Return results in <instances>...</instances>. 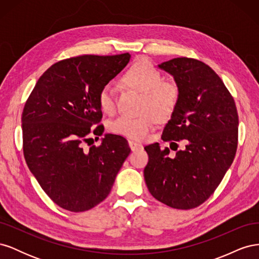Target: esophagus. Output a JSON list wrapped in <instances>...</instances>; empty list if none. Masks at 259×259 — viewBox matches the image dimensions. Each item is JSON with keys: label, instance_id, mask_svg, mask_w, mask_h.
Segmentation results:
<instances>
[{"label": "esophagus", "instance_id": "obj_1", "mask_svg": "<svg viewBox=\"0 0 259 259\" xmlns=\"http://www.w3.org/2000/svg\"><path fill=\"white\" fill-rule=\"evenodd\" d=\"M128 146H130L132 151H136V150H140V149H143V145L142 144L132 142V140H130V142H128Z\"/></svg>", "mask_w": 259, "mask_h": 259}]
</instances>
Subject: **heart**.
Returning <instances> with one entry per match:
<instances>
[{
  "mask_svg": "<svg viewBox=\"0 0 259 259\" xmlns=\"http://www.w3.org/2000/svg\"><path fill=\"white\" fill-rule=\"evenodd\" d=\"M123 82L144 93V114L137 117L120 116L110 125L116 135L135 140L145 139L159 119H167L174 113L179 103L178 85L171 81L162 80L159 69L145 58L135 60L122 75ZM98 104L101 110L113 114L116 110V92L112 84L104 85L98 94Z\"/></svg>",
  "mask_w": 259,
  "mask_h": 259,
  "instance_id": "heart-1",
  "label": "heart"
}]
</instances>
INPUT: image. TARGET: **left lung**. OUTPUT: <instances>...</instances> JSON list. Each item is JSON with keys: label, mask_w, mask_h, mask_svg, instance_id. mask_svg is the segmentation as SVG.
<instances>
[{"label": "left lung", "mask_w": 259, "mask_h": 259, "mask_svg": "<svg viewBox=\"0 0 259 259\" xmlns=\"http://www.w3.org/2000/svg\"><path fill=\"white\" fill-rule=\"evenodd\" d=\"M159 68L173 75L179 103L164 127L162 139H186L175 156L155 143L145 147L149 161L145 182L152 197L167 206L190 209L214 193L233 162L238 147L239 116L229 91L204 62L180 57Z\"/></svg>", "instance_id": "8db88e82"}]
</instances>
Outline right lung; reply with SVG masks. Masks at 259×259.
I'll return each mask as SVG.
<instances>
[{
    "mask_svg": "<svg viewBox=\"0 0 259 259\" xmlns=\"http://www.w3.org/2000/svg\"><path fill=\"white\" fill-rule=\"evenodd\" d=\"M130 58L125 53L60 60L41 75L26 101L21 122L27 165L53 202L67 210L79 213L103 202L131 152L126 139L113 134L98 147H83L92 133L103 135V125L93 127L103 117L99 91Z\"/></svg>",
    "mask_w": 259,
    "mask_h": 259,
    "instance_id": "obj_1",
    "label": "right lung"
}]
</instances>
